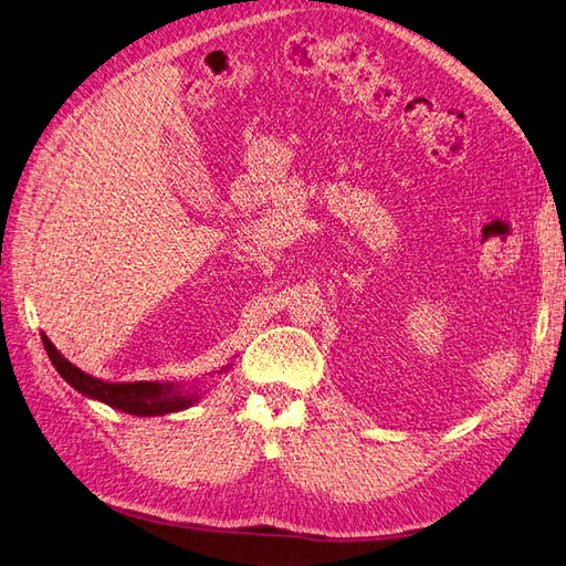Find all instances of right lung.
<instances>
[{
  "mask_svg": "<svg viewBox=\"0 0 566 566\" xmlns=\"http://www.w3.org/2000/svg\"><path fill=\"white\" fill-rule=\"evenodd\" d=\"M42 343L54 364V369L73 390H78L81 395L90 397V400H97V402L109 405L118 411H126V415L164 417V415H174V411H182V409L192 407L195 402H200V392L192 390L190 386L178 384V380L176 384H161V380L112 384V380L95 378V376L81 371L78 366L71 364L64 355H61L54 347V343L44 333H42ZM228 369H231V364L213 374H223Z\"/></svg>",
  "mask_w": 566,
  "mask_h": 566,
  "instance_id": "right-lung-1",
  "label": "right lung"
}]
</instances>
